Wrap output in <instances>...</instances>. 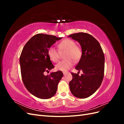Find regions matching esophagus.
<instances>
[{
  "label": "esophagus",
  "mask_w": 124,
  "mask_h": 124,
  "mask_svg": "<svg viewBox=\"0 0 124 124\" xmlns=\"http://www.w3.org/2000/svg\"><path fill=\"white\" fill-rule=\"evenodd\" d=\"M67 73V72H63V75H64V76H65V75H66Z\"/></svg>",
  "instance_id": "1"
}]
</instances>
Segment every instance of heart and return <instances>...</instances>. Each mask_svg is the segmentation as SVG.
<instances>
[{"mask_svg":"<svg viewBox=\"0 0 124 124\" xmlns=\"http://www.w3.org/2000/svg\"><path fill=\"white\" fill-rule=\"evenodd\" d=\"M60 52L66 51L64 54L65 59L59 62L55 66L57 70L67 71L70 69L73 65V62H77L79 61L82 56L81 48L76 46V43L72 40L66 39L62 40L58 44ZM48 57L54 62H57L59 59V53L54 47H51L48 50Z\"/></svg>","mask_w":124,"mask_h":124,"instance_id":"heart-1","label":"heart"}]
</instances>
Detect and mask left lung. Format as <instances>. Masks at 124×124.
<instances>
[{
  "label": "left lung",
  "mask_w": 124,
  "mask_h": 124,
  "mask_svg": "<svg viewBox=\"0 0 124 124\" xmlns=\"http://www.w3.org/2000/svg\"><path fill=\"white\" fill-rule=\"evenodd\" d=\"M80 43L82 56L76 69L83 71L71 73L72 79L69 82L72 95L78 98H86L95 93L101 85L104 76V56L100 44L94 37L87 33L78 32L68 36Z\"/></svg>",
  "instance_id": "8db88e82"
}]
</instances>
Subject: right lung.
Listing matches in <instances>:
<instances>
[{
  "label": "right lung",
  "instance_id": "1",
  "mask_svg": "<svg viewBox=\"0 0 124 124\" xmlns=\"http://www.w3.org/2000/svg\"><path fill=\"white\" fill-rule=\"evenodd\" d=\"M61 39L62 37L39 33L28 40L22 51L20 64L22 80L28 91L38 98L54 96L63 77L61 71L44 74L54 68L48 57V50Z\"/></svg>",
  "mask_w": 124,
  "mask_h": 124
}]
</instances>
